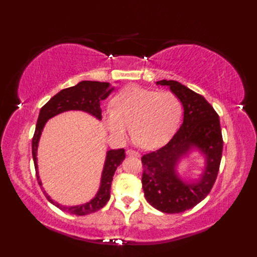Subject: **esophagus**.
<instances>
[{
  "label": "esophagus",
  "mask_w": 257,
  "mask_h": 257,
  "mask_svg": "<svg viewBox=\"0 0 257 257\" xmlns=\"http://www.w3.org/2000/svg\"><path fill=\"white\" fill-rule=\"evenodd\" d=\"M125 154H127V155L130 156V157H140L139 152L134 151V150H127V151H125Z\"/></svg>",
  "instance_id": "obj_1"
}]
</instances>
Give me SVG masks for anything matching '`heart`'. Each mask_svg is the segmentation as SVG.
<instances>
[{
    "instance_id": "b5f03b06",
    "label": "heart",
    "mask_w": 257,
    "mask_h": 257,
    "mask_svg": "<svg viewBox=\"0 0 257 257\" xmlns=\"http://www.w3.org/2000/svg\"><path fill=\"white\" fill-rule=\"evenodd\" d=\"M182 107L171 91H158L130 86L114 97L113 108L103 113L106 127L114 138L122 140L133 130L145 149L167 144L176 133Z\"/></svg>"
}]
</instances>
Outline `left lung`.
Returning a JSON list of instances; mask_svg holds the SVG:
<instances>
[{
  "label": "left lung",
  "mask_w": 257,
  "mask_h": 257,
  "mask_svg": "<svg viewBox=\"0 0 257 257\" xmlns=\"http://www.w3.org/2000/svg\"><path fill=\"white\" fill-rule=\"evenodd\" d=\"M183 107V122L178 133L159 150L141 158L143 189L146 200L163 213L192 209L209 194L222 158L223 140L220 119L203 96L176 80L162 79ZM192 152L204 157L205 167L198 178L185 179L177 171L179 162Z\"/></svg>",
  "instance_id": "1"
}]
</instances>
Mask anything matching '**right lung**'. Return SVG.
<instances>
[{"mask_svg":"<svg viewBox=\"0 0 257 257\" xmlns=\"http://www.w3.org/2000/svg\"><path fill=\"white\" fill-rule=\"evenodd\" d=\"M114 87L106 81H91V80H83L79 81L77 85L69 88L63 89L57 94L52 97L44 106L42 107L40 114H38L35 134L32 141V155L33 160H34V166L36 170L37 181L42 187V181L38 174V166H37V150L40 139L44 129L46 122L51 118L57 116L59 113L77 110L84 111L91 114L98 120H101V109H100V101L105 100L106 98L111 94ZM124 150H108L106 152V159L103 163L101 178H100V185L98 189L97 193L90 201L86 202L84 204L79 205H72L66 206L61 203H57L56 201L52 200L50 195L44 191L46 199L51 202L52 204L57 206L64 212H67L69 214L75 215H87L90 213H94L98 210H100L102 206H105L110 198V187L112 177L114 174L116 169L121 165V162L124 160ZM43 189V187H42ZM44 190V189H43Z\"/></svg>","mask_w":257,"mask_h":257,"instance_id":"obj_1","label":"right lung"}]
</instances>
